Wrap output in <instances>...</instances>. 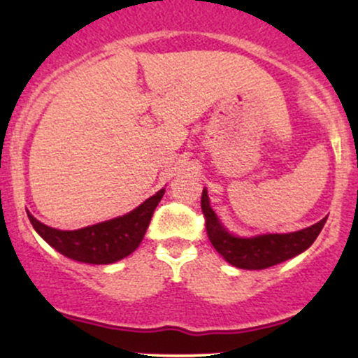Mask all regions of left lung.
I'll use <instances>...</instances> for the list:
<instances>
[{"label":"left lung","instance_id":"8db88e82","mask_svg":"<svg viewBox=\"0 0 358 358\" xmlns=\"http://www.w3.org/2000/svg\"><path fill=\"white\" fill-rule=\"evenodd\" d=\"M205 229L212 245L229 264L241 269H266L298 256L316 241L327 217L311 227L291 234H262L256 237H236L222 227L208 203L207 190L202 193Z\"/></svg>","mask_w":358,"mask_h":358}]
</instances>
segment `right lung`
<instances>
[{"mask_svg":"<svg viewBox=\"0 0 358 358\" xmlns=\"http://www.w3.org/2000/svg\"><path fill=\"white\" fill-rule=\"evenodd\" d=\"M163 195H165V190L162 188L133 212L117 219L77 229V231H59V229L48 227L36 220L28 210L27 213L35 231L60 254L73 261L89 262V264H110L129 256L138 249L153 217L156 205L159 203Z\"/></svg>","mask_w":358,"mask_h":358,"instance_id":"1","label":"right lung"}]
</instances>
